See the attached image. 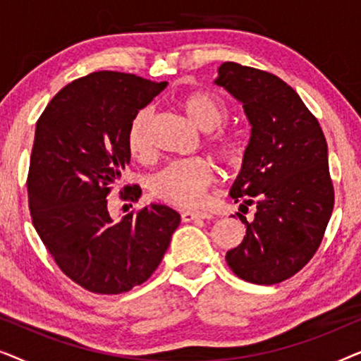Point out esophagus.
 <instances>
[{
	"mask_svg": "<svg viewBox=\"0 0 361 361\" xmlns=\"http://www.w3.org/2000/svg\"><path fill=\"white\" fill-rule=\"evenodd\" d=\"M182 221H194V220H205V219H212V215L205 214V212H190L185 210L180 214Z\"/></svg>",
	"mask_w": 361,
	"mask_h": 361,
	"instance_id": "1",
	"label": "esophagus"
}]
</instances>
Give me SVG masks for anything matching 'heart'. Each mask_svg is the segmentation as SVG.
Returning a JSON list of instances; mask_svg holds the SVG:
<instances>
[{
	"instance_id": "obj_1",
	"label": "heart",
	"mask_w": 361,
	"mask_h": 361,
	"mask_svg": "<svg viewBox=\"0 0 361 361\" xmlns=\"http://www.w3.org/2000/svg\"><path fill=\"white\" fill-rule=\"evenodd\" d=\"M179 106L200 130L212 131L226 121L230 115L226 102L210 90H194L179 98ZM151 110L137 111L128 126L126 147L135 159H147L151 156L149 121ZM207 146L228 167L243 164L248 142L241 131L235 128H221L207 136ZM216 179V167L207 157H190L167 164L152 179L151 194L156 200L180 207H195L204 199Z\"/></svg>"
}]
</instances>
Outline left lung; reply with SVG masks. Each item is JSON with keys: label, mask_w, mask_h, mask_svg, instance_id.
Wrapping results in <instances>:
<instances>
[{"label": "left lung", "mask_w": 361, "mask_h": 361, "mask_svg": "<svg viewBox=\"0 0 361 361\" xmlns=\"http://www.w3.org/2000/svg\"><path fill=\"white\" fill-rule=\"evenodd\" d=\"M216 85L243 103L248 152L230 195L256 205L246 235L225 259L238 278L278 284L299 273L322 243L334 210L327 141L298 92L273 73L224 62Z\"/></svg>", "instance_id": "obj_1"}]
</instances>
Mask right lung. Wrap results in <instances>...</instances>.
<instances>
[{
    "mask_svg": "<svg viewBox=\"0 0 361 361\" xmlns=\"http://www.w3.org/2000/svg\"><path fill=\"white\" fill-rule=\"evenodd\" d=\"M166 87L135 73L93 72L63 87L37 120L27 174L32 225L62 273L90 293H128L149 279L180 224L166 205L120 221L106 207L130 164L128 126ZM120 197L137 202L140 185H125Z\"/></svg>",
    "mask_w": 361,
    "mask_h": 361,
    "instance_id": "right-lung-1",
    "label": "right lung"
}]
</instances>
